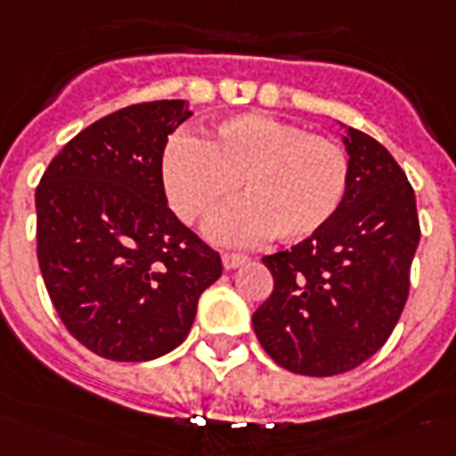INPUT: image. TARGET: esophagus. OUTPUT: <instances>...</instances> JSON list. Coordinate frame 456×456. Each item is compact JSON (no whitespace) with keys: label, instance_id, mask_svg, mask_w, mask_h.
Masks as SVG:
<instances>
[{"label":"esophagus","instance_id":"34e87169","mask_svg":"<svg viewBox=\"0 0 456 456\" xmlns=\"http://www.w3.org/2000/svg\"><path fill=\"white\" fill-rule=\"evenodd\" d=\"M245 255H235V252H225L224 255V267L225 269H235V267H240V265H245Z\"/></svg>","mask_w":456,"mask_h":456}]
</instances>
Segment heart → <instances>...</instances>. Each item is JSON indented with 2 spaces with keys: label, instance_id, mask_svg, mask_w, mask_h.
I'll use <instances>...</instances> for the list:
<instances>
[{
  "label": "heart",
  "instance_id": "b5f03b06",
  "mask_svg": "<svg viewBox=\"0 0 456 456\" xmlns=\"http://www.w3.org/2000/svg\"><path fill=\"white\" fill-rule=\"evenodd\" d=\"M347 182L350 159L338 142L267 114L231 116L204 141L172 135L159 155V184L184 224L211 218L240 189L245 201L208 225L225 245L314 238L340 211Z\"/></svg>",
  "mask_w": 456,
  "mask_h": 456
}]
</instances>
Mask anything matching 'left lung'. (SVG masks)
<instances>
[{"label":"left lung","instance_id":"left-lung-1","mask_svg":"<svg viewBox=\"0 0 456 456\" xmlns=\"http://www.w3.org/2000/svg\"><path fill=\"white\" fill-rule=\"evenodd\" d=\"M350 182L340 211L291 250L262 257L274 289L252 315L279 367L333 377L360 367L394 333L420 240L413 187L391 152L347 128Z\"/></svg>","mask_w":456,"mask_h":456}]
</instances>
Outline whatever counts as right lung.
<instances>
[{
	"label": "right lung",
	"instance_id": "obj_1",
	"mask_svg": "<svg viewBox=\"0 0 456 456\" xmlns=\"http://www.w3.org/2000/svg\"><path fill=\"white\" fill-rule=\"evenodd\" d=\"M187 102L126 106L77 133L36 189L38 265L60 321L114 362L167 354L224 265L169 211L159 184L167 135Z\"/></svg>",
	"mask_w": 456,
	"mask_h": 456
}]
</instances>
